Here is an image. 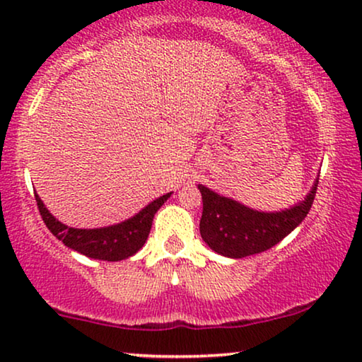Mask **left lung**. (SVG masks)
Here are the masks:
<instances>
[{"mask_svg": "<svg viewBox=\"0 0 362 362\" xmlns=\"http://www.w3.org/2000/svg\"><path fill=\"white\" fill-rule=\"evenodd\" d=\"M197 187L202 194L199 222L202 240L217 254L242 259L272 249L301 224L315 201L318 181L305 201L281 212L249 209L240 202L216 194L206 186Z\"/></svg>", "mask_w": 362, "mask_h": 362, "instance_id": "obj_1", "label": "left lung"}]
</instances>
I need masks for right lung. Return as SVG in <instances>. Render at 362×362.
Masks as SVG:
<instances>
[{"mask_svg": "<svg viewBox=\"0 0 362 362\" xmlns=\"http://www.w3.org/2000/svg\"><path fill=\"white\" fill-rule=\"evenodd\" d=\"M36 202L41 212L44 224L59 240L64 242L69 249L81 252V254L97 260L118 262L128 259L136 254L145 244L151 230V222L156 211L165 204V201L171 196V192L158 197L148 204L145 209L133 216L122 224L102 227V229H74V227L64 226L59 222L46 207H44L41 197L36 192Z\"/></svg>", "mask_w": 362, "mask_h": 362, "instance_id": "right-lung-1", "label": "right lung"}]
</instances>
